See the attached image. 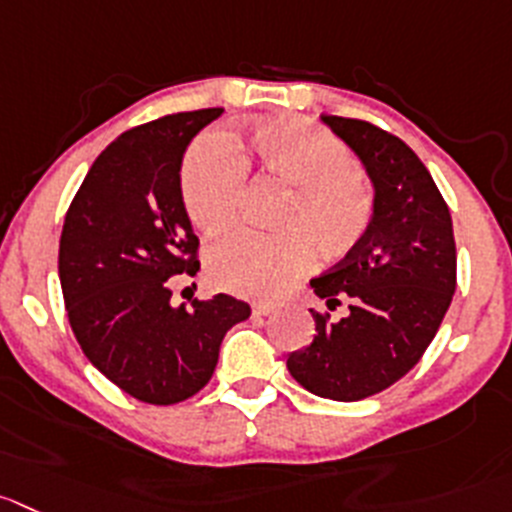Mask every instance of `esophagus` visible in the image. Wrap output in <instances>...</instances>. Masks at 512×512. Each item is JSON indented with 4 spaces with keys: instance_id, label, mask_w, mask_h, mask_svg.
Wrapping results in <instances>:
<instances>
[{
    "instance_id": "esophagus-1",
    "label": "esophagus",
    "mask_w": 512,
    "mask_h": 512,
    "mask_svg": "<svg viewBox=\"0 0 512 512\" xmlns=\"http://www.w3.org/2000/svg\"><path fill=\"white\" fill-rule=\"evenodd\" d=\"M253 316H271L276 311L274 304H264V301H259V304H253L251 306Z\"/></svg>"
}]
</instances>
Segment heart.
<instances>
[{
	"mask_svg": "<svg viewBox=\"0 0 512 512\" xmlns=\"http://www.w3.org/2000/svg\"><path fill=\"white\" fill-rule=\"evenodd\" d=\"M261 168L294 186L279 213V236L231 231L208 246L206 269L216 286L243 296H274L321 253L349 251L372 223V193L357 173V158L334 133L299 118L261 123L248 138ZM243 160L226 135L198 140L183 163L180 193L193 226L206 233L236 218Z\"/></svg>",
	"mask_w": 512,
	"mask_h": 512,
	"instance_id": "1",
	"label": "heart"
}]
</instances>
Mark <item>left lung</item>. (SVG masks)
I'll return each mask as SVG.
<instances>
[{"label":"left lung","instance_id":"8db88e82","mask_svg":"<svg viewBox=\"0 0 512 512\" xmlns=\"http://www.w3.org/2000/svg\"><path fill=\"white\" fill-rule=\"evenodd\" d=\"M372 183V223L337 269L311 279L332 321L314 316L311 344L286 357L316 397L357 402L405 377L440 329L455 294V236L447 203L415 150L364 120L321 115Z\"/></svg>","mask_w":512,"mask_h":512}]
</instances>
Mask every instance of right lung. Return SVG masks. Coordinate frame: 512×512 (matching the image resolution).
<instances>
[{
    "instance_id": "right-lung-1",
    "label": "right lung",
    "mask_w": 512,
    "mask_h": 512,
    "mask_svg": "<svg viewBox=\"0 0 512 512\" xmlns=\"http://www.w3.org/2000/svg\"><path fill=\"white\" fill-rule=\"evenodd\" d=\"M221 113L165 115L118 135L65 216L60 284L72 332L110 382L148 405H175L206 387L226 332L251 314L228 294L191 309L170 304V276L198 271L180 165Z\"/></svg>"
}]
</instances>
